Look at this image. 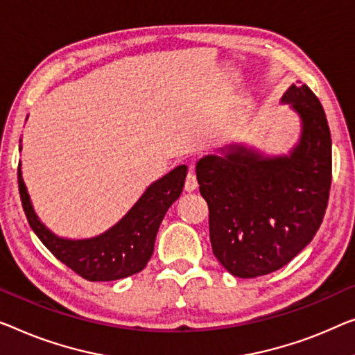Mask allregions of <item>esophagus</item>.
<instances>
[{
    "label": "esophagus",
    "instance_id": "1",
    "mask_svg": "<svg viewBox=\"0 0 355 355\" xmlns=\"http://www.w3.org/2000/svg\"><path fill=\"white\" fill-rule=\"evenodd\" d=\"M196 188H198V178H196V173L191 171L188 172L187 180H184V189H187L188 193H191Z\"/></svg>",
    "mask_w": 355,
    "mask_h": 355
}]
</instances>
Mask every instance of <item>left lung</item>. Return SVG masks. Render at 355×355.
Listing matches in <instances>:
<instances>
[{
  "mask_svg": "<svg viewBox=\"0 0 355 355\" xmlns=\"http://www.w3.org/2000/svg\"><path fill=\"white\" fill-rule=\"evenodd\" d=\"M300 114L301 137L288 156L242 145L196 164L209 205L214 255L236 277L252 279L290 263L313 241L331 187V137L325 111L306 84L282 97Z\"/></svg>",
  "mask_w": 355,
  "mask_h": 355,
  "instance_id": "obj_1",
  "label": "left lung"
}]
</instances>
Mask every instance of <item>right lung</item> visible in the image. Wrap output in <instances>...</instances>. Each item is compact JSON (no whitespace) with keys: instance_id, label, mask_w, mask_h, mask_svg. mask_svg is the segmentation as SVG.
I'll list each match as a JSON object with an SVG mask.
<instances>
[{"instance_id":"obj_1","label":"right lung","mask_w":355,"mask_h":355,"mask_svg":"<svg viewBox=\"0 0 355 355\" xmlns=\"http://www.w3.org/2000/svg\"><path fill=\"white\" fill-rule=\"evenodd\" d=\"M187 171V166H178L156 180L113 228L91 239L78 241L55 236L41 223L26 193L20 164L17 180L26 220L47 250L83 279L107 282L129 277L146 266L164 215L183 191Z\"/></svg>"}]
</instances>
